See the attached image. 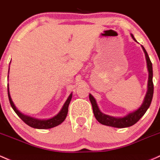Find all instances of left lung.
I'll use <instances>...</instances> for the list:
<instances>
[{
	"label": "left lung",
	"instance_id": "1",
	"mask_svg": "<svg viewBox=\"0 0 160 160\" xmlns=\"http://www.w3.org/2000/svg\"><path fill=\"white\" fill-rule=\"evenodd\" d=\"M132 38L135 40L133 35H131ZM136 41V40H135ZM143 49L146 59H147V68L149 71V78H148V89H147V94L143 100V104L141 106L138 108L137 111H135L132 113H130L127 116L124 118H115L109 116V115H105V114L102 113L99 111V108H98L97 104L96 102V100L93 98V96L91 94H89V100L92 104V111H93L95 118L96 120L98 121L101 124H104V125L107 126H111V127L114 128H128L130 126L134 125L136 124L138 121L141 118L142 116L146 113L147 110L150 107V104H151L152 96H153V83H152V63L150 61V58H149L148 54H147V51L145 48L142 46Z\"/></svg>",
	"mask_w": 160,
	"mask_h": 160
}]
</instances>
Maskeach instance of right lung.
Instances as JSON below:
<instances>
[{"label":"right lung","mask_w":160,"mask_h":160,"mask_svg":"<svg viewBox=\"0 0 160 160\" xmlns=\"http://www.w3.org/2000/svg\"><path fill=\"white\" fill-rule=\"evenodd\" d=\"M8 97H9V101H10V106H11L13 109L14 110V112L17 113V115L22 119V121L23 122H25L27 125L30 126V127L33 128H37V129H48L52 128L55 127V126L59 125L61 124L64 120H65L67 115H68V106H69L70 102H71V100L72 98V93L70 95L69 97L68 98L67 101L64 103V105L63 106V108H61V110L58 114L56 116H54L52 118L48 119V120H39V119H36L33 118L26 116V115H22V113H20L18 110L16 108L13 102H12L11 98H10V93H9V88H8Z\"/></svg>","instance_id":"add662e5"}]
</instances>
